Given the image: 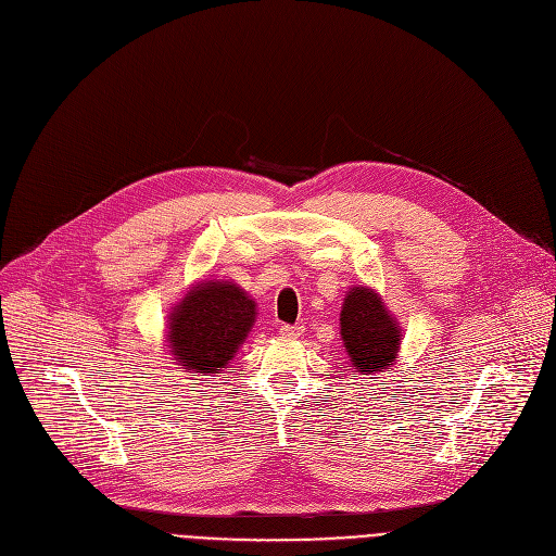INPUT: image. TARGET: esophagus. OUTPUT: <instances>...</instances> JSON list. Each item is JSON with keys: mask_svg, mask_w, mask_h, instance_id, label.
Listing matches in <instances>:
<instances>
[{"mask_svg": "<svg viewBox=\"0 0 556 556\" xmlns=\"http://www.w3.org/2000/svg\"><path fill=\"white\" fill-rule=\"evenodd\" d=\"M303 327H299V324H285V327H280V336H285V338H301L303 336Z\"/></svg>", "mask_w": 556, "mask_h": 556, "instance_id": "34e87169", "label": "esophagus"}]
</instances>
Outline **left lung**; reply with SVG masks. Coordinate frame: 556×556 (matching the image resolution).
I'll list each match as a JSON object with an SVG mask.
<instances>
[{"instance_id":"1","label":"left lung","mask_w":556,"mask_h":556,"mask_svg":"<svg viewBox=\"0 0 556 556\" xmlns=\"http://www.w3.org/2000/svg\"><path fill=\"white\" fill-rule=\"evenodd\" d=\"M340 338L354 372L375 375L397 361L402 327L377 290L354 285L342 301Z\"/></svg>"}]
</instances>
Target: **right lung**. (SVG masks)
Masks as SVG:
<instances>
[{
  "instance_id": "obj_1",
  "label": "right lung",
  "mask_w": 556,
  "mask_h": 556,
  "mask_svg": "<svg viewBox=\"0 0 556 556\" xmlns=\"http://www.w3.org/2000/svg\"><path fill=\"white\" fill-rule=\"evenodd\" d=\"M257 319L255 299L235 280H200L172 305L165 348L184 372L216 377Z\"/></svg>"
}]
</instances>
